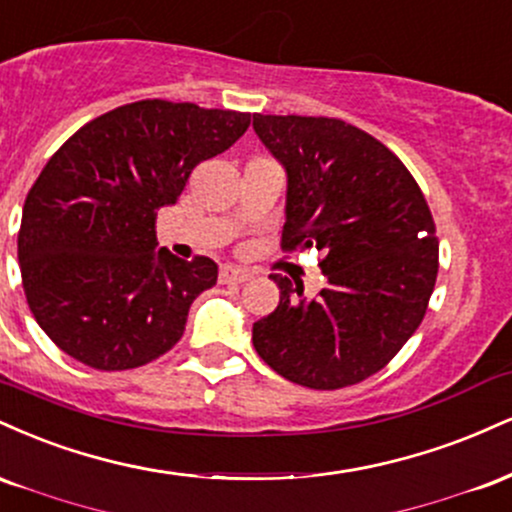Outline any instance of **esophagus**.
<instances>
[{"label": "esophagus", "mask_w": 512, "mask_h": 512, "mask_svg": "<svg viewBox=\"0 0 512 512\" xmlns=\"http://www.w3.org/2000/svg\"><path fill=\"white\" fill-rule=\"evenodd\" d=\"M251 280V273L237 266H222L220 268V282L222 285H242V282Z\"/></svg>", "instance_id": "esophagus-1"}]
</instances>
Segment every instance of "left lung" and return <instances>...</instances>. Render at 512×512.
Wrapping results in <instances>:
<instances>
[{
  "instance_id": "1",
  "label": "left lung",
  "mask_w": 512,
  "mask_h": 512,
  "mask_svg": "<svg viewBox=\"0 0 512 512\" xmlns=\"http://www.w3.org/2000/svg\"><path fill=\"white\" fill-rule=\"evenodd\" d=\"M254 131L287 172L282 249H318L326 287L273 275L280 304L254 323L258 357L314 390L381 371L419 328L438 273L431 210L393 150L330 117L254 114Z\"/></svg>"
}]
</instances>
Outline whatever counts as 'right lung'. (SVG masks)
I'll use <instances>...</instances> for the list:
<instances>
[{
	"instance_id": "right-lung-1",
	"label": "right lung",
	"mask_w": 512,
	"mask_h": 512,
	"mask_svg": "<svg viewBox=\"0 0 512 512\" xmlns=\"http://www.w3.org/2000/svg\"><path fill=\"white\" fill-rule=\"evenodd\" d=\"M249 122V112L138 100L81 126L47 160L23 206L18 263L30 311L59 350L124 371L177 345L218 266L155 251L158 210Z\"/></svg>"
}]
</instances>
